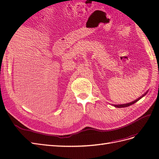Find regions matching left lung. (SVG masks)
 I'll return each instance as SVG.
<instances>
[{
  "instance_id": "obj_1",
  "label": "left lung",
  "mask_w": 159,
  "mask_h": 159,
  "mask_svg": "<svg viewBox=\"0 0 159 159\" xmlns=\"http://www.w3.org/2000/svg\"><path fill=\"white\" fill-rule=\"evenodd\" d=\"M147 92H145V94H143L141 97H140V98H139L138 99H135L134 101H133V102H130V103H125V104H119V105H113L115 107H118V108H121V107H128V106H129V105H133V104H134V103H136L137 101H139V99H140L141 98H142L143 96H145L146 94H147Z\"/></svg>"
}]
</instances>
